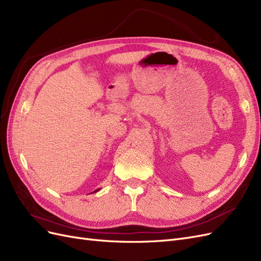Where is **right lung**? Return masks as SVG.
Masks as SVG:
<instances>
[{
  "label": "right lung",
  "instance_id": "1",
  "mask_svg": "<svg viewBox=\"0 0 261 261\" xmlns=\"http://www.w3.org/2000/svg\"><path fill=\"white\" fill-rule=\"evenodd\" d=\"M99 189H100V188H98V189H97V191H96V192H98V191H99ZM96 192H94V193H96Z\"/></svg>",
  "mask_w": 261,
  "mask_h": 261
}]
</instances>
